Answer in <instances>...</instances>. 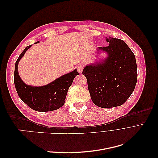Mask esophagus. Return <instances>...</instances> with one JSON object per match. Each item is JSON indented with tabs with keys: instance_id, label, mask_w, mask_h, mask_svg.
Instances as JSON below:
<instances>
[{
	"instance_id": "1",
	"label": "esophagus",
	"mask_w": 158,
	"mask_h": 158,
	"mask_svg": "<svg viewBox=\"0 0 158 158\" xmlns=\"http://www.w3.org/2000/svg\"><path fill=\"white\" fill-rule=\"evenodd\" d=\"M83 69H84V64H78L77 66V70L80 73H82Z\"/></svg>"
}]
</instances>
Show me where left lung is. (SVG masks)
Listing matches in <instances>:
<instances>
[{"label":"left lung","instance_id":"8db88e82","mask_svg":"<svg viewBox=\"0 0 158 158\" xmlns=\"http://www.w3.org/2000/svg\"><path fill=\"white\" fill-rule=\"evenodd\" d=\"M106 41L109 45L99 49L107 52V58L97 65L85 66L82 71L91 99L102 108L125 103L135 88L138 76L135 56L125 42L111 37Z\"/></svg>","mask_w":158,"mask_h":158}]
</instances>
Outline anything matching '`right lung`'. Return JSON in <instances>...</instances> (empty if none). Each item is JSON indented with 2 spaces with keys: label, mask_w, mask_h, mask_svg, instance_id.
Returning a JSON list of instances; mask_svg holds the SVG:
<instances>
[{
  "label": "right lung",
  "mask_w": 158,
  "mask_h": 158,
  "mask_svg": "<svg viewBox=\"0 0 158 158\" xmlns=\"http://www.w3.org/2000/svg\"><path fill=\"white\" fill-rule=\"evenodd\" d=\"M31 46V45L26 47L19 56L15 64L14 82L18 96L28 107L36 111H55L64 104L69 88L73 84L75 76L80 74L75 69L44 86L33 87L26 85L18 74V64L26 51Z\"/></svg>",
  "instance_id": "1"
}]
</instances>
